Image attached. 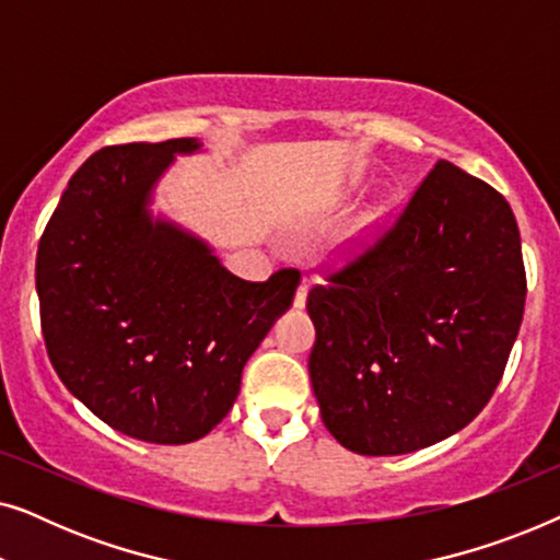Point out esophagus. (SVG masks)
Here are the masks:
<instances>
[{
  "mask_svg": "<svg viewBox=\"0 0 560 560\" xmlns=\"http://www.w3.org/2000/svg\"><path fill=\"white\" fill-rule=\"evenodd\" d=\"M305 298H308V285H305V280L301 282V285H298V290H295V308H303L305 305Z\"/></svg>",
  "mask_w": 560,
  "mask_h": 560,
  "instance_id": "1",
  "label": "esophagus"
}]
</instances>
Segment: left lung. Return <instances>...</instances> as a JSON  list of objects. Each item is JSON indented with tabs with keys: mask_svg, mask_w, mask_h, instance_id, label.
<instances>
[{
	"mask_svg": "<svg viewBox=\"0 0 560 560\" xmlns=\"http://www.w3.org/2000/svg\"><path fill=\"white\" fill-rule=\"evenodd\" d=\"M313 285L308 372L343 448L397 456L485 410L523 324L527 280L510 203L439 160L389 226Z\"/></svg>",
	"mask_w": 560,
	"mask_h": 560,
	"instance_id": "8db88e82",
	"label": "left lung"
}]
</instances>
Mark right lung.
Returning <instances> with one entry per match:
<instances>
[{"mask_svg": "<svg viewBox=\"0 0 560 560\" xmlns=\"http://www.w3.org/2000/svg\"><path fill=\"white\" fill-rule=\"evenodd\" d=\"M196 140L112 144L60 196L37 244L35 285L52 370L114 431L203 439L232 410L242 370L293 303L301 272L236 278L196 236L152 221V183Z\"/></svg>", "mask_w": 560, "mask_h": 560, "instance_id": "right-lung-1", "label": "right lung"}]
</instances>
